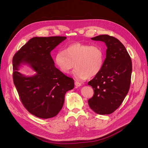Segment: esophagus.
Listing matches in <instances>:
<instances>
[{"label": "esophagus", "instance_id": "obj_1", "mask_svg": "<svg viewBox=\"0 0 148 148\" xmlns=\"http://www.w3.org/2000/svg\"><path fill=\"white\" fill-rule=\"evenodd\" d=\"M75 86H76L77 87H80V86H82V84H81L80 83L78 82L75 81Z\"/></svg>", "mask_w": 148, "mask_h": 148}]
</instances>
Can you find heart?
Instances as JSON below:
<instances>
[{"mask_svg":"<svg viewBox=\"0 0 148 148\" xmlns=\"http://www.w3.org/2000/svg\"><path fill=\"white\" fill-rule=\"evenodd\" d=\"M54 62L64 74L69 73L75 64V77L84 80L97 75L101 71L104 53L98 45L76 42L69 45L64 50H59L54 56Z\"/></svg>","mask_w":148,"mask_h":148,"instance_id":"heart-1","label":"heart"}]
</instances>
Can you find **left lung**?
Returning a JSON list of instances; mask_svg holds the SVG:
<instances>
[{"mask_svg":"<svg viewBox=\"0 0 148 148\" xmlns=\"http://www.w3.org/2000/svg\"><path fill=\"white\" fill-rule=\"evenodd\" d=\"M91 40L104 42L107 49L101 71L88 82L94 91L88 104L96 113L109 114L121 106L129 91L132 62L127 49L117 38L101 35Z\"/></svg>","mask_w":148,"mask_h":148,"instance_id":"8db88e82","label":"left lung"}]
</instances>
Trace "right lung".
Instances as JSON below:
<instances>
[{"instance_id":"add662e5","label":"right lung","mask_w":148,"mask_h":148,"mask_svg":"<svg viewBox=\"0 0 148 148\" xmlns=\"http://www.w3.org/2000/svg\"><path fill=\"white\" fill-rule=\"evenodd\" d=\"M65 36L34 37L12 59L13 80L22 104L32 114L42 119L56 116L63 107L66 92L74 87V80L54 66L50 52ZM27 64L35 71L32 76L18 71Z\"/></svg>"}]
</instances>
